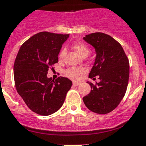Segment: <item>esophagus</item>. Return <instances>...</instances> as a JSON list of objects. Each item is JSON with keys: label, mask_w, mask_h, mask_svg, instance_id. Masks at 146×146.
I'll return each instance as SVG.
<instances>
[{"label": "esophagus", "mask_w": 146, "mask_h": 146, "mask_svg": "<svg viewBox=\"0 0 146 146\" xmlns=\"http://www.w3.org/2000/svg\"><path fill=\"white\" fill-rule=\"evenodd\" d=\"M73 85H74V86H78L80 85V83H79V82H73Z\"/></svg>", "instance_id": "esophagus-1"}]
</instances>
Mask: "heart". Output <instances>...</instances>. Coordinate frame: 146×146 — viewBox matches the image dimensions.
<instances>
[{
	"label": "heart",
	"mask_w": 146,
	"mask_h": 146,
	"mask_svg": "<svg viewBox=\"0 0 146 146\" xmlns=\"http://www.w3.org/2000/svg\"><path fill=\"white\" fill-rule=\"evenodd\" d=\"M72 47L82 57H84V56L86 57L90 53V48H89L87 44H86L83 42H81V41H77V42H74L72 44ZM65 49H62L60 51V53H59V58H62L64 57V55H65ZM84 72L85 70L82 69H80V68H70V69H68L67 70H66L65 74L67 77H69L70 79L77 80H79L80 78L81 75Z\"/></svg>",
	"instance_id": "heart-1"
}]
</instances>
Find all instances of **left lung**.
<instances>
[{
    "label": "left lung",
    "instance_id": "8db88e82",
    "mask_svg": "<svg viewBox=\"0 0 146 146\" xmlns=\"http://www.w3.org/2000/svg\"><path fill=\"white\" fill-rule=\"evenodd\" d=\"M83 39L96 52L89 78L99 76L100 80L96 84L88 82L92 90L83 97V102L91 111L107 114L117 108L126 94L129 77V59L119 42L109 35L96 32L86 35Z\"/></svg>",
    "mask_w": 146,
    "mask_h": 146
}]
</instances>
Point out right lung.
Here are the masks:
<instances>
[{"mask_svg": "<svg viewBox=\"0 0 146 146\" xmlns=\"http://www.w3.org/2000/svg\"><path fill=\"white\" fill-rule=\"evenodd\" d=\"M69 34L40 32L22 44L14 64L17 91L32 111L49 115L58 111L65 101L72 82L66 77L55 80L47 77L58 62L62 44Z\"/></svg>", "mask_w": 146, "mask_h": 146, "instance_id": "right-lung-1", "label": "right lung"}]
</instances>
